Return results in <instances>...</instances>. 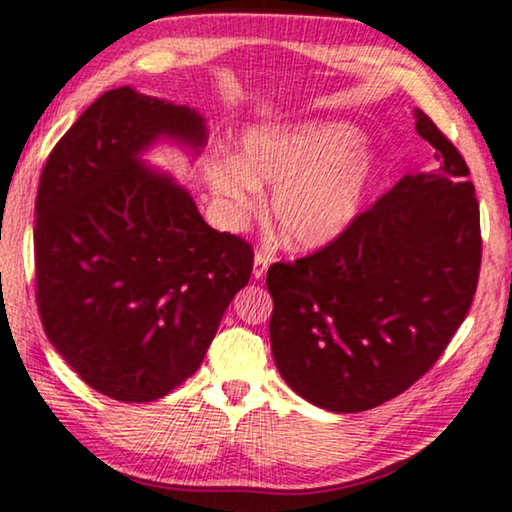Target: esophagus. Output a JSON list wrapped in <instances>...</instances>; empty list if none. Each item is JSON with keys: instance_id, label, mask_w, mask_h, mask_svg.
I'll return each mask as SVG.
<instances>
[{"instance_id": "esophagus-1", "label": "esophagus", "mask_w": 512, "mask_h": 512, "mask_svg": "<svg viewBox=\"0 0 512 512\" xmlns=\"http://www.w3.org/2000/svg\"><path fill=\"white\" fill-rule=\"evenodd\" d=\"M273 262V257L269 253H264V250H257L255 253V264H253V276L255 278H262L266 269H269V264Z\"/></svg>"}]
</instances>
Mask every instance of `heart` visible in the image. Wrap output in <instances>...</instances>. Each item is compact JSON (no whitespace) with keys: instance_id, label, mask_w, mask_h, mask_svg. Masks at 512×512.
Segmentation results:
<instances>
[{"instance_id":"b5f03b06","label":"heart","mask_w":512,"mask_h":512,"mask_svg":"<svg viewBox=\"0 0 512 512\" xmlns=\"http://www.w3.org/2000/svg\"><path fill=\"white\" fill-rule=\"evenodd\" d=\"M349 124L250 128L241 158L207 160V181L230 216L262 209L259 183L273 186L271 216L292 248L317 250L340 239L363 209L377 163Z\"/></svg>"}]
</instances>
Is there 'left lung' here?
<instances>
[{"mask_svg": "<svg viewBox=\"0 0 512 512\" xmlns=\"http://www.w3.org/2000/svg\"><path fill=\"white\" fill-rule=\"evenodd\" d=\"M439 170L407 174L317 253L271 264V352L317 407L354 414L414 386L467 317L483 239L469 167L423 110Z\"/></svg>", "mask_w": 512, "mask_h": 512, "instance_id": "1", "label": "left lung"}]
</instances>
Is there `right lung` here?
Wrapping results in <instances>:
<instances>
[{
    "mask_svg": "<svg viewBox=\"0 0 512 512\" xmlns=\"http://www.w3.org/2000/svg\"><path fill=\"white\" fill-rule=\"evenodd\" d=\"M193 147L186 105L105 91L45 160L36 193V303L61 358L98 393L151 402L200 368L253 248L204 223L188 190L137 154L156 137Z\"/></svg>",
    "mask_w": 512,
    "mask_h": 512,
    "instance_id": "obj_1",
    "label": "right lung"
}]
</instances>
